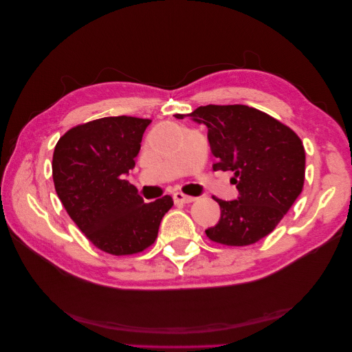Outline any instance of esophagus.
Here are the masks:
<instances>
[{
  "label": "esophagus",
  "instance_id": "obj_1",
  "mask_svg": "<svg viewBox=\"0 0 352 352\" xmlns=\"http://www.w3.org/2000/svg\"><path fill=\"white\" fill-rule=\"evenodd\" d=\"M173 199H175V202H177V204H190V202L195 201V197L185 195L182 192H176L173 195Z\"/></svg>",
  "mask_w": 352,
  "mask_h": 352
}]
</instances>
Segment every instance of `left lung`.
Returning <instances> with one entry per match:
<instances>
[{"instance_id":"1","label":"left lung","mask_w":352,"mask_h":352,"mask_svg":"<svg viewBox=\"0 0 352 352\" xmlns=\"http://www.w3.org/2000/svg\"><path fill=\"white\" fill-rule=\"evenodd\" d=\"M208 127L212 170L233 172L238 199L223 201L220 220L206 230L210 241L245 247L267 236L298 195L305 176L302 141L289 126L248 105H201L188 114Z\"/></svg>"}]
</instances>
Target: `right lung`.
Returning a JSON list of instances; mask_svg holds the SVG:
<instances>
[{
  "label": "right lung",
  "instance_id": "1",
  "mask_svg": "<svg viewBox=\"0 0 352 352\" xmlns=\"http://www.w3.org/2000/svg\"><path fill=\"white\" fill-rule=\"evenodd\" d=\"M150 123L129 116L102 117L72 127L54 148L52 180L63 207L95 247L111 255L151 247L173 206L170 195L144 202L124 179Z\"/></svg>",
  "mask_w": 352,
  "mask_h": 352
}]
</instances>
